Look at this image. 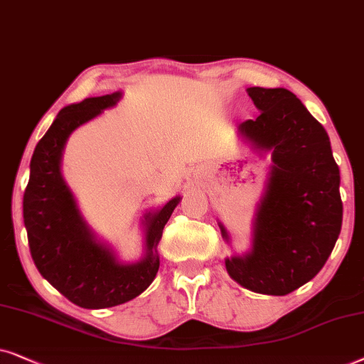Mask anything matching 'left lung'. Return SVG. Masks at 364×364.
Instances as JSON below:
<instances>
[{
  "label": "left lung",
  "mask_w": 364,
  "mask_h": 364,
  "mask_svg": "<svg viewBox=\"0 0 364 364\" xmlns=\"http://www.w3.org/2000/svg\"><path fill=\"white\" fill-rule=\"evenodd\" d=\"M261 113L240 124L241 136L271 151L268 190L256 215L253 248L226 269L255 293L284 296L319 273L341 231L340 168L328 133L291 91L248 88ZM225 238L226 231L221 226Z\"/></svg>",
  "instance_id": "left-lung-1"
}]
</instances>
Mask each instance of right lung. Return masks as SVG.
<instances>
[{
	"label": "right lung",
	"instance_id": "1",
	"mask_svg": "<svg viewBox=\"0 0 364 364\" xmlns=\"http://www.w3.org/2000/svg\"><path fill=\"white\" fill-rule=\"evenodd\" d=\"M119 96L113 93L86 98L58 113L36 144L23 196L28 245L38 271L63 296L88 309L118 306L136 298L153 283L159 268L156 246L179 203V196L173 198L156 215L146 216L148 255L134 264L118 263L109 250L96 243L77 215L60 173L63 146L73 129L113 106Z\"/></svg>",
	"mask_w": 364,
	"mask_h": 364
}]
</instances>
